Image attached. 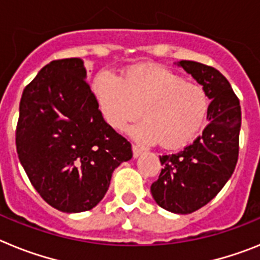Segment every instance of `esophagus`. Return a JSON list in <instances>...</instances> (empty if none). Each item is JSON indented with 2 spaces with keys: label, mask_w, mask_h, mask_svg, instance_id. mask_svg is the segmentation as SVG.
Segmentation results:
<instances>
[{
  "label": "esophagus",
  "mask_w": 260,
  "mask_h": 260,
  "mask_svg": "<svg viewBox=\"0 0 260 260\" xmlns=\"http://www.w3.org/2000/svg\"><path fill=\"white\" fill-rule=\"evenodd\" d=\"M143 152V148L141 146H138V144H133V155L134 157H138V156L141 155Z\"/></svg>",
  "instance_id": "obj_1"
}]
</instances>
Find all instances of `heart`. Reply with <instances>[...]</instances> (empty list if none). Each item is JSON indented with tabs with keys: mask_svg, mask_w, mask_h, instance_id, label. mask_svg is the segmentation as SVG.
I'll use <instances>...</instances> for the list:
<instances>
[{
	"mask_svg": "<svg viewBox=\"0 0 260 260\" xmlns=\"http://www.w3.org/2000/svg\"><path fill=\"white\" fill-rule=\"evenodd\" d=\"M92 93L105 121L117 130L137 118L141 108L144 119L130 128L133 137L146 143L158 139L168 148L192 141L208 110L201 86L160 66L130 69L121 78L100 71Z\"/></svg>",
	"mask_w": 260,
	"mask_h": 260,
	"instance_id": "1",
	"label": "heart"
}]
</instances>
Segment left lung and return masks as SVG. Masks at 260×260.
Here are the masks:
<instances>
[{"mask_svg": "<svg viewBox=\"0 0 260 260\" xmlns=\"http://www.w3.org/2000/svg\"><path fill=\"white\" fill-rule=\"evenodd\" d=\"M178 66L191 74L212 100L208 125L182 151L160 156L162 169L151 192L161 208L185 215L212 201L233 174L240 152L241 107L219 70L194 61H180Z\"/></svg>", "mask_w": 260, "mask_h": 260, "instance_id": "8db88e82", "label": "left lung"}]
</instances>
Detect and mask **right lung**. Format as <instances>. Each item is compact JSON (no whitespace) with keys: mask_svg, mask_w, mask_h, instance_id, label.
Masks as SVG:
<instances>
[{"mask_svg":"<svg viewBox=\"0 0 260 260\" xmlns=\"http://www.w3.org/2000/svg\"><path fill=\"white\" fill-rule=\"evenodd\" d=\"M15 143L36 191L69 213L95 207L133 157L130 142L103 118L80 58L54 59L23 89Z\"/></svg>","mask_w":260,"mask_h":260,"instance_id":"right-lung-1","label":"right lung"}]
</instances>
